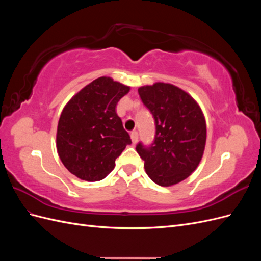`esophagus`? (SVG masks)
<instances>
[{
  "instance_id": "34e87169",
  "label": "esophagus",
  "mask_w": 261,
  "mask_h": 261,
  "mask_svg": "<svg viewBox=\"0 0 261 261\" xmlns=\"http://www.w3.org/2000/svg\"><path fill=\"white\" fill-rule=\"evenodd\" d=\"M130 138H132L133 144H136L137 140H138V132L137 130H133L130 133Z\"/></svg>"
}]
</instances>
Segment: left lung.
<instances>
[{"mask_svg":"<svg viewBox=\"0 0 261 261\" xmlns=\"http://www.w3.org/2000/svg\"><path fill=\"white\" fill-rule=\"evenodd\" d=\"M138 93L153 116L155 134L151 145L138 143L136 151L155 184H177L196 170L203 154L207 128L201 109L171 84L140 87Z\"/></svg>","mask_w":261,"mask_h":261,"instance_id":"8db88e82","label":"left lung"}]
</instances>
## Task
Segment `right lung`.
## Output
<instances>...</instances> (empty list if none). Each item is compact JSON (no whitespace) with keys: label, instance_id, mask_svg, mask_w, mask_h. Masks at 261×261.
<instances>
[{"label":"right lung","instance_id":"1","mask_svg":"<svg viewBox=\"0 0 261 261\" xmlns=\"http://www.w3.org/2000/svg\"><path fill=\"white\" fill-rule=\"evenodd\" d=\"M129 87L99 77L69 100L59 120L57 148L64 167L81 179H103L115 159L132 144L116 114L117 102Z\"/></svg>","mask_w":261,"mask_h":261}]
</instances>
